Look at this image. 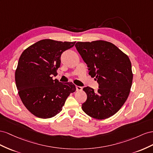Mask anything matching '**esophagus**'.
Instances as JSON below:
<instances>
[{
    "mask_svg": "<svg viewBox=\"0 0 153 153\" xmlns=\"http://www.w3.org/2000/svg\"><path fill=\"white\" fill-rule=\"evenodd\" d=\"M76 90H77V91H81V90H82V87H81V86H76Z\"/></svg>",
    "mask_w": 153,
    "mask_h": 153,
    "instance_id": "esophagus-1",
    "label": "esophagus"
}]
</instances>
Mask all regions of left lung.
I'll use <instances>...</instances> for the list:
<instances>
[{"label":"left lung","instance_id":"left-lung-1","mask_svg":"<svg viewBox=\"0 0 153 153\" xmlns=\"http://www.w3.org/2000/svg\"><path fill=\"white\" fill-rule=\"evenodd\" d=\"M77 51L95 77L97 91L89 86L83 90L86 101L82 110L96 119L115 115L127 100L133 81L131 63L128 56L113 43L103 40L76 43Z\"/></svg>","mask_w":153,"mask_h":153}]
</instances>
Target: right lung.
Listing matches in <instances>:
<instances>
[{"label": "right lung", "instance_id": "1", "mask_svg": "<svg viewBox=\"0 0 153 153\" xmlns=\"http://www.w3.org/2000/svg\"><path fill=\"white\" fill-rule=\"evenodd\" d=\"M75 43L45 39L22 53L15 71L16 86L21 101L34 116L54 117L62 110L70 94L76 91L72 82H61L52 77L57 75L61 55Z\"/></svg>", "mask_w": 153, "mask_h": 153}]
</instances>
